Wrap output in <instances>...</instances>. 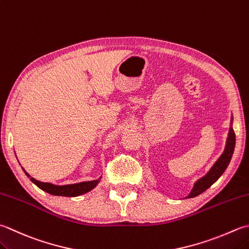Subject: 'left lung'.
Masks as SVG:
<instances>
[{
    "instance_id": "1",
    "label": "left lung",
    "mask_w": 249,
    "mask_h": 249,
    "mask_svg": "<svg viewBox=\"0 0 249 249\" xmlns=\"http://www.w3.org/2000/svg\"><path fill=\"white\" fill-rule=\"evenodd\" d=\"M234 147H235V134L233 128L230 127L225 152H223L221 157L219 158V160L212 167V169L209 170L206 176H204L203 178L197 180L196 183L194 184L191 193L188 196V197H194V196H199V194L203 193L205 190H207L209 187H211L213 182L217 181L218 178L221 176L223 172L226 170V168L228 167L229 163H230L233 151H234Z\"/></svg>"
}]
</instances>
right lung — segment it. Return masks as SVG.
<instances>
[{
  "label": "right lung",
  "mask_w": 249,
  "mask_h": 249,
  "mask_svg": "<svg viewBox=\"0 0 249 249\" xmlns=\"http://www.w3.org/2000/svg\"><path fill=\"white\" fill-rule=\"evenodd\" d=\"M26 175L28 177H30L27 173H26ZM30 180L34 184H36V186L41 190H43V191L53 194V196H81V194H84L86 192L90 191V190L94 189L97 186V183H98V180H92V181L80 182V183H75V184H68V186H55V184H52V183L41 182L32 177H30Z\"/></svg>",
  "instance_id": "right-lung-1"
}]
</instances>
